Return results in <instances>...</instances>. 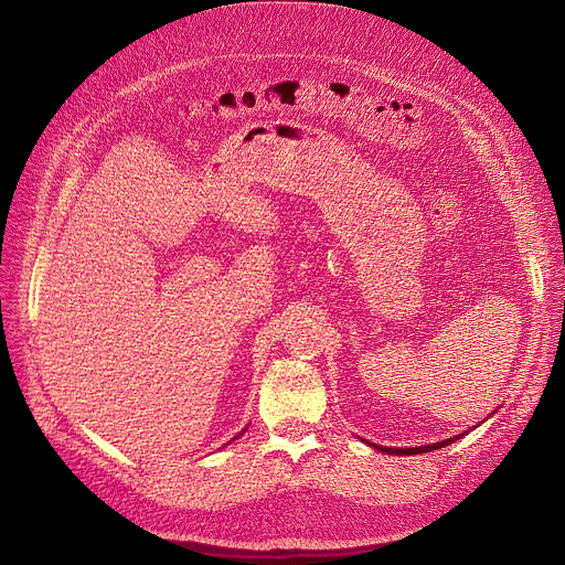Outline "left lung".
I'll return each instance as SVG.
<instances>
[{
  "instance_id": "obj_1",
  "label": "left lung",
  "mask_w": 565,
  "mask_h": 565,
  "mask_svg": "<svg viewBox=\"0 0 565 565\" xmlns=\"http://www.w3.org/2000/svg\"><path fill=\"white\" fill-rule=\"evenodd\" d=\"M462 436V434H460ZM460 436H454V438H447L443 443H434V445H425V447H409V449H393V447H380V445H373L377 451H386V454H393V456H414V454H425V451H434V449H440V447H447L451 445L454 440H458Z\"/></svg>"
}]
</instances>
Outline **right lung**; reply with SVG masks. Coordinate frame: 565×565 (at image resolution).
<instances>
[{
	"label": "right lung",
	"mask_w": 565,
	"mask_h": 565,
	"mask_svg": "<svg viewBox=\"0 0 565 565\" xmlns=\"http://www.w3.org/2000/svg\"><path fill=\"white\" fill-rule=\"evenodd\" d=\"M241 434H244V431H241Z\"/></svg>",
	"instance_id": "1"
}]
</instances>
